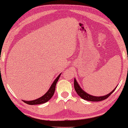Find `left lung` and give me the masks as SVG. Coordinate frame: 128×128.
Masks as SVG:
<instances>
[{"mask_svg":"<svg viewBox=\"0 0 128 128\" xmlns=\"http://www.w3.org/2000/svg\"><path fill=\"white\" fill-rule=\"evenodd\" d=\"M74 87L76 92L78 93V95L82 98L86 100L87 101H100L104 100L107 98L109 97V96L111 95L114 92V90L116 88V87L111 92H110L109 94H106V96H94L90 95V94H89L87 93V92H84V91L81 88V87L80 86V85L78 84V82H77L76 78H74Z\"/></svg>","mask_w":128,"mask_h":128,"instance_id":"left-lung-1","label":"left lung"}]
</instances>
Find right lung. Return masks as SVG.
<instances>
[{
  "mask_svg": "<svg viewBox=\"0 0 128 128\" xmlns=\"http://www.w3.org/2000/svg\"><path fill=\"white\" fill-rule=\"evenodd\" d=\"M61 73H60L56 78H55V80H54L53 83L52 84V85L50 86V87L49 88L46 93L44 95L42 96V97L38 98L37 99L34 100H31V101H25L22 100L23 102H24L26 104H29V105H37V104H44V103L46 102L47 101H48L50 100L52 97V96H54V92H55V87L56 84L58 81L59 78H60Z\"/></svg>",
  "mask_w": 128,
  "mask_h": 128,
  "instance_id": "obj_1",
  "label": "right lung"
}]
</instances>
